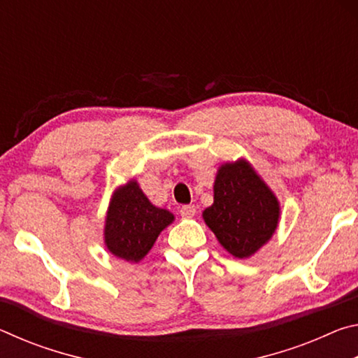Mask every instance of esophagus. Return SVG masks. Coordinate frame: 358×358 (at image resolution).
I'll use <instances>...</instances> for the list:
<instances>
[{"label":"esophagus","instance_id":"esophagus-1","mask_svg":"<svg viewBox=\"0 0 358 358\" xmlns=\"http://www.w3.org/2000/svg\"><path fill=\"white\" fill-rule=\"evenodd\" d=\"M196 207H194V205H183V207L180 208V213H181V216H185V217H192L194 215H196Z\"/></svg>","mask_w":358,"mask_h":358}]
</instances>
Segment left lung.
Returning <instances> with one entry per match:
<instances>
[{"label": "left lung", "instance_id": "obj_1", "mask_svg": "<svg viewBox=\"0 0 358 358\" xmlns=\"http://www.w3.org/2000/svg\"><path fill=\"white\" fill-rule=\"evenodd\" d=\"M213 205L203 221L217 241L234 257L257 252L275 234L280 222V202L250 162H226L216 173Z\"/></svg>", "mask_w": 358, "mask_h": 358}]
</instances>
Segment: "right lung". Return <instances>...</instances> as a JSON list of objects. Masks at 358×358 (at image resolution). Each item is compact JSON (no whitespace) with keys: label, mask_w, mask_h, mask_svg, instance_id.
Returning <instances> with one entry per match:
<instances>
[{"label":"right lung","mask_w":358,"mask_h":358,"mask_svg":"<svg viewBox=\"0 0 358 358\" xmlns=\"http://www.w3.org/2000/svg\"><path fill=\"white\" fill-rule=\"evenodd\" d=\"M175 220L169 210L148 201L136 180L113 192L104 227V243L113 256L141 262L162 230Z\"/></svg>","instance_id":"right-lung-1"}]
</instances>
